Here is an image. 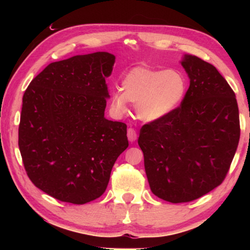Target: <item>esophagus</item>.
Listing matches in <instances>:
<instances>
[{
	"label": "esophagus",
	"mask_w": 250,
	"mask_h": 250,
	"mask_svg": "<svg viewBox=\"0 0 250 250\" xmlns=\"http://www.w3.org/2000/svg\"><path fill=\"white\" fill-rule=\"evenodd\" d=\"M126 137H128L130 142H134L137 140V137H138L137 131H135L133 128H129L128 132H126Z\"/></svg>",
	"instance_id": "obj_1"
}]
</instances>
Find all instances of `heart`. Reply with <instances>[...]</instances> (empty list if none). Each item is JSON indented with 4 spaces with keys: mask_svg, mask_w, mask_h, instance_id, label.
<instances>
[{
    "mask_svg": "<svg viewBox=\"0 0 250 250\" xmlns=\"http://www.w3.org/2000/svg\"><path fill=\"white\" fill-rule=\"evenodd\" d=\"M121 91L112 94V107L126 110V101L135 104V112L141 120L153 122L171 116L180 107L188 91L185 76L179 70H153L135 67L121 82Z\"/></svg>",
    "mask_w": 250,
    "mask_h": 250,
    "instance_id": "heart-1",
    "label": "heart"
}]
</instances>
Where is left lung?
Here are the masks:
<instances>
[{"instance_id": "obj_1", "label": "left lung", "mask_w": 250, "mask_h": 250, "mask_svg": "<svg viewBox=\"0 0 250 250\" xmlns=\"http://www.w3.org/2000/svg\"><path fill=\"white\" fill-rule=\"evenodd\" d=\"M189 87L171 116L149 122L138 143L155 196L186 203L223 183L240 137L235 92L213 65L185 55Z\"/></svg>"}]
</instances>
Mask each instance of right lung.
I'll return each mask as SVG.
<instances>
[{
	"label": "right lung",
	"instance_id": "obj_1",
	"mask_svg": "<svg viewBox=\"0 0 250 250\" xmlns=\"http://www.w3.org/2000/svg\"><path fill=\"white\" fill-rule=\"evenodd\" d=\"M115 59L97 52L52 62L24 92L19 146L25 171L58 201L80 205L100 197L129 146L126 125L104 118Z\"/></svg>",
	"mask_w": 250,
	"mask_h": 250
}]
</instances>
